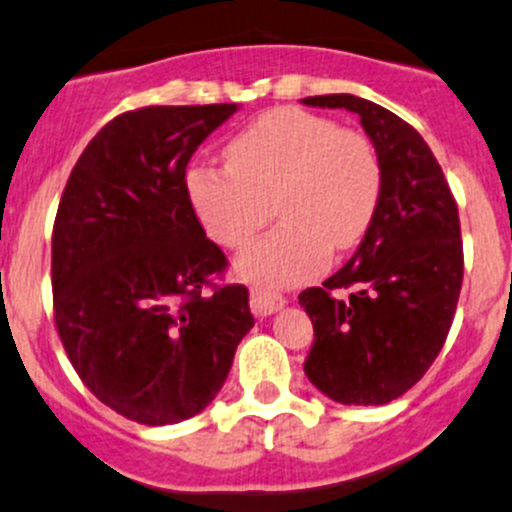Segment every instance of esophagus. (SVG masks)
Here are the masks:
<instances>
[{"label": "esophagus", "mask_w": 512, "mask_h": 512, "mask_svg": "<svg viewBox=\"0 0 512 512\" xmlns=\"http://www.w3.org/2000/svg\"><path fill=\"white\" fill-rule=\"evenodd\" d=\"M284 306V297L277 292H270V289L255 287L250 292V309L252 314L257 316H270L274 311H279Z\"/></svg>", "instance_id": "34e87169"}]
</instances>
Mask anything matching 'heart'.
Listing matches in <instances>:
<instances>
[{
  "label": "heart",
  "instance_id": "1",
  "mask_svg": "<svg viewBox=\"0 0 512 512\" xmlns=\"http://www.w3.org/2000/svg\"><path fill=\"white\" fill-rule=\"evenodd\" d=\"M228 166L196 161L186 169V196L218 245L240 250L270 220L282 223L238 257V272L267 287L314 277L331 245H358L378 213L383 164L355 129L299 107H274L225 144Z\"/></svg>",
  "mask_w": 512,
  "mask_h": 512
}]
</instances>
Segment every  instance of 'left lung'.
<instances>
[{
    "instance_id": "left-lung-1",
    "label": "left lung",
    "mask_w": 512,
    "mask_h": 512,
    "mask_svg": "<svg viewBox=\"0 0 512 512\" xmlns=\"http://www.w3.org/2000/svg\"><path fill=\"white\" fill-rule=\"evenodd\" d=\"M301 102L358 115L383 164L378 213L355 255L299 294L314 324L304 373L341 405H387L422 380L454 321L464 279L459 208L432 149L405 120L348 93Z\"/></svg>"
}]
</instances>
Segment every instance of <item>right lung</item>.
<instances>
[{"instance_id": "1", "label": "right lung", "mask_w": 512, "mask_h": 512, "mask_svg": "<svg viewBox=\"0 0 512 512\" xmlns=\"http://www.w3.org/2000/svg\"><path fill=\"white\" fill-rule=\"evenodd\" d=\"M238 105L142 107L90 139L53 225L56 328L110 410L161 427L213 402L255 326L242 284L206 292L225 255L186 196V166Z\"/></svg>"}]
</instances>
